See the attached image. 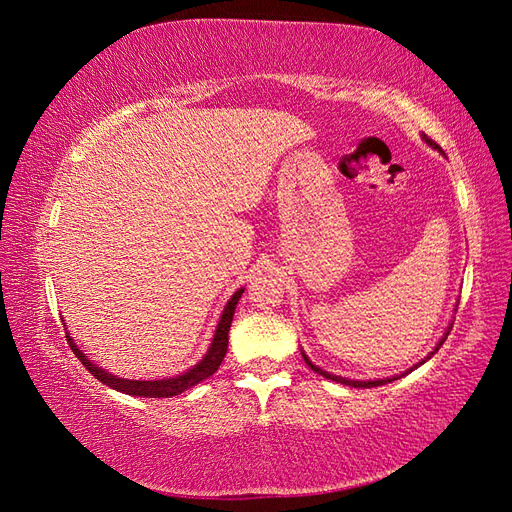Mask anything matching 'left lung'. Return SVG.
I'll return each mask as SVG.
<instances>
[{
	"label": "left lung",
	"instance_id": "left-lung-1",
	"mask_svg": "<svg viewBox=\"0 0 512 512\" xmlns=\"http://www.w3.org/2000/svg\"><path fill=\"white\" fill-rule=\"evenodd\" d=\"M423 141L429 145V147H433V149H438L440 151V147L436 145V143H433L431 141V138H427L425 134H423ZM451 329H453V322L451 324H448V327H446V331H444V335L440 337V342L436 344V348H433L427 356H425V359L423 361H418L414 367H410V369H406V374H410V371H414L416 367H421L423 363H427L429 359H431V356L433 354H436L438 350H440V346L446 342V337H448V333H451ZM301 354H303V359H305V363L309 365V367H312L314 371H316V374H320V376H324V378H329V380H333V382H342V384H346V386H354V389H371V386H382V384H386V382H393V380H399L401 376H406V374H399V376H393V378H380V380H350V378H342V376H335V374H329V371H324V369H320L318 365H314L312 361H309V356L301 350Z\"/></svg>",
	"mask_w": 512,
	"mask_h": 512
}]
</instances>
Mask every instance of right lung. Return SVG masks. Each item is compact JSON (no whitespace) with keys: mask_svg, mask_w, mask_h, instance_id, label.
<instances>
[{"mask_svg":"<svg viewBox=\"0 0 512 512\" xmlns=\"http://www.w3.org/2000/svg\"><path fill=\"white\" fill-rule=\"evenodd\" d=\"M243 290L245 288H239L228 299V303L224 305V312H222V316L218 320V327H215V333L211 337V344H209L203 359H200L194 367H190L188 371H183V374L173 376V378H162V380H128V378H119V376L111 374V371H106V369L98 367L96 363H91L87 356L83 354V350L74 344V339L70 337V333L66 335L68 337V344H70L72 352L76 354V359H79L87 367L89 374H94L102 384L111 386V389H115L119 393H126V395H134V397H173V395H179L183 391L192 389V386H196L198 382L207 380L222 365L224 354L228 350L230 322H232V316H235V307H237V303L241 299ZM64 327H66V322H64Z\"/></svg>","mask_w":512,"mask_h":512,"instance_id":"1","label":"right lung"}]
</instances>
